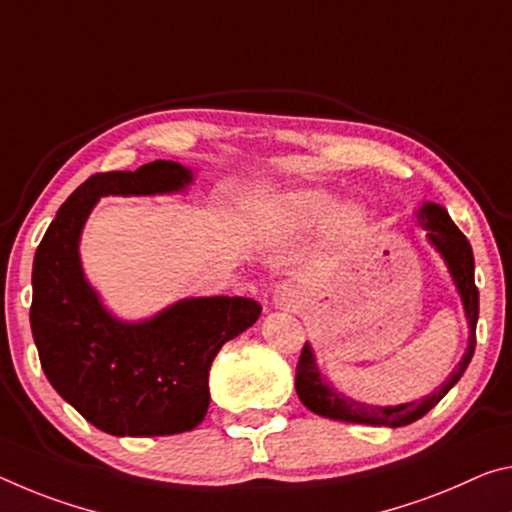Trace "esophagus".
Segmentation results:
<instances>
[{"label": "esophagus", "mask_w": 512, "mask_h": 512, "mask_svg": "<svg viewBox=\"0 0 512 512\" xmlns=\"http://www.w3.org/2000/svg\"><path fill=\"white\" fill-rule=\"evenodd\" d=\"M298 289L294 285H278L273 291V305L280 310H291L298 305Z\"/></svg>", "instance_id": "obj_1"}]
</instances>
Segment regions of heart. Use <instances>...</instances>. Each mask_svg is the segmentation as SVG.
Listing matches in <instances>:
<instances>
[{
	"mask_svg": "<svg viewBox=\"0 0 512 512\" xmlns=\"http://www.w3.org/2000/svg\"><path fill=\"white\" fill-rule=\"evenodd\" d=\"M337 205V196L321 186H307V189L291 191L282 196L275 209V218L285 225L294 227V230H305V227H314L326 221L328 215V230L332 239L348 241L355 239L367 227V212L355 202H346L339 205L336 212L331 209Z\"/></svg>",
	"mask_w": 512,
	"mask_h": 512,
	"instance_id": "1",
	"label": "heart"
}]
</instances>
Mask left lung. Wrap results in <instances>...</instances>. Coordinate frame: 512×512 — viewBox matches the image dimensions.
<instances>
[{"label":"left lung","instance_id":"left-lung-1","mask_svg":"<svg viewBox=\"0 0 512 512\" xmlns=\"http://www.w3.org/2000/svg\"><path fill=\"white\" fill-rule=\"evenodd\" d=\"M419 225L426 230L428 241L433 243L437 253L444 257L446 266L456 289L462 298V307H465V316L469 323V344L467 351L458 362V367L451 371V376L444 383L424 396L421 401H410L401 405H392V408H380V405H367L358 403L348 396L339 394L335 387L326 385L321 380L319 367H316L312 346L305 344L300 351V360L296 367V392L298 399L303 401L307 410H312L314 415L337 419V421H351V424H369V426H389L399 428L408 426L412 421H417L426 415L428 410H433L440 403L446 392L458 383L462 373L472 362L474 348H476V321H478V289L474 285V253L472 246L465 234H462L456 223L451 221V216L446 214V209L435 205V202H424L417 212Z\"/></svg>","mask_w":512,"mask_h":512}]
</instances>
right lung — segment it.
Instances as JSON below:
<instances>
[{
	"label": "right lung",
	"instance_id": "add662e5",
	"mask_svg": "<svg viewBox=\"0 0 512 512\" xmlns=\"http://www.w3.org/2000/svg\"><path fill=\"white\" fill-rule=\"evenodd\" d=\"M193 173L175 161L95 173L72 191L34 257L31 332L52 387L95 428L118 437L193 431L209 408V367L225 342L262 314L253 298H184L127 323L102 305L79 259V237L102 196L184 191Z\"/></svg>",
	"mask_w": 512,
	"mask_h": 512
}]
</instances>
